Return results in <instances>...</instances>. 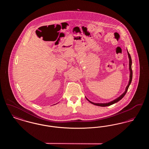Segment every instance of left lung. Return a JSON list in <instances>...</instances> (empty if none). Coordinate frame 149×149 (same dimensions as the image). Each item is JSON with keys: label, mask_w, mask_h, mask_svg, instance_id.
<instances>
[{"label": "left lung", "mask_w": 149, "mask_h": 149, "mask_svg": "<svg viewBox=\"0 0 149 149\" xmlns=\"http://www.w3.org/2000/svg\"><path fill=\"white\" fill-rule=\"evenodd\" d=\"M127 54L128 56V58H129V70H130V80H129V82H128V84L127 86H126V89H125V92L123 93L122 95H120V96L119 97H118L117 98L114 99V100H113V101H111V102H110L106 103H93V102H91V101H90L89 99H87V98H86V99H87V100H88L91 103H92V104H94V105H95V106H111V105H112V104H113L114 103H116L118 102V101H120V99H122V98H123V97L125 95L126 93L127 92L129 86H130V84H131V83L132 79V67H131V66H132V60H131V56H130V55L129 52H128V50Z\"/></svg>", "instance_id": "left-lung-1"}]
</instances>
